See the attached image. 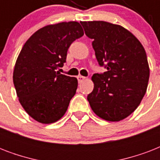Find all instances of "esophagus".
<instances>
[{"mask_svg":"<svg viewBox=\"0 0 160 160\" xmlns=\"http://www.w3.org/2000/svg\"><path fill=\"white\" fill-rule=\"evenodd\" d=\"M77 79H78V81H79V83H81V82H83V81H84L85 79H86V77H85V76H82V75H79V76L77 77Z\"/></svg>","mask_w":160,"mask_h":160,"instance_id":"obj_1","label":"esophagus"}]
</instances>
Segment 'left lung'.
<instances>
[{"mask_svg":"<svg viewBox=\"0 0 160 160\" xmlns=\"http://www.w3.org/2000/svg\"><path fill=\"white\" fill-rule=\"evenodd\" d=\"M100 66L106 71L92 76L94 90L87 96L101 119L119 121L137 109L145 95L149 78L146 52L124 27L106 21H81Z\"/></svg>","mask_w":160,"mask_h":160,"instance_id":"left-lung-1","label":"left lung"}]
</instances>
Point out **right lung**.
Wrapping results in <instances>:
<instances>
[{
  "label": "right lung",
  "instance_id": "right-lung-1",
  "mask_svg": "<svg viewBox=\"0 0 160 160\" xmlns=\"http://www.w3.org/2000/svg\"><path fill=\"white\" fill-rule=\"evenodd\" d=\"M84 35L76 21L46 26L27 40L16 60L13 82L21 105L35 120L51 124L65 114L78 81L59 73L70 45Z\"/></svg>",
  "mask_w": 160,
  "mask_h": 160
}]
</instances>
